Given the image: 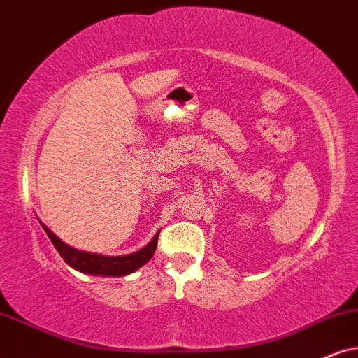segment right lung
Returning <instances> with one entry per match:
<instances>
[{
	"label": "right lung",
	"instance_id": "1",
	"mask_svg": "<svg viewBox=\"0 0 358 358\" xmlns=\"http://www.w3.org/2000/svg\"><path fill=\"white\" fill-rule=\"evenodd\" d=\"M43 229L46 231L48 238L51 239L59 255L62 256L67 264L72 269L79 271L84 274H92V275H112V278H122V275H129L135 273V271L142 268L143 264H147L153 256V252L157 250V241H158V231L155 236L152 238V241L143 246L142 250L132 252V255H124V256H103L97 255V252H87L76 250V248L69 246V244L62 241L61 238H57L51 229L48 228L43 221H39Z\"/></svg>",
	"mask_w": 358,
	"mask_h": 358
}]
</instances>
